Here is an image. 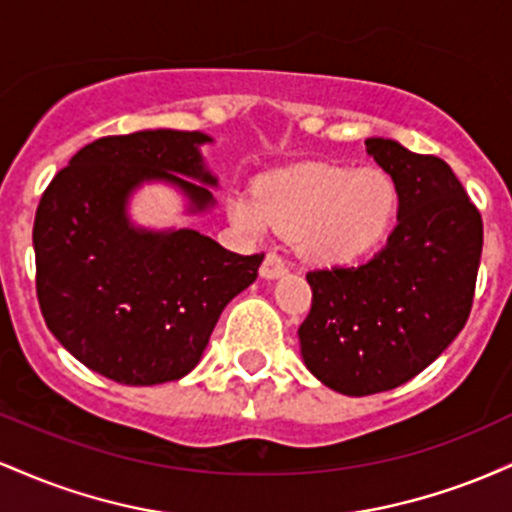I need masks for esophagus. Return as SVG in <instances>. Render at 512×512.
Here are the masks:
<instances>
[{
    "mask_svg": "<svg viewBox=\"0 0 512 512\" xmlns=\"http://www.w3.org/2000/svg\"><path fill=\"white\" fill-rule=\"evenodd\" d=\"M286 272H289V264H286L284 257H281L279 252H267V257H264L260 267V274L264 279H279V276H284Z\"/></svg>",
    "mask_w": 512,
    "mask_h": 512,
    "instance_id": "34e87169",
    "label": "esophagus"
}]
</instances>
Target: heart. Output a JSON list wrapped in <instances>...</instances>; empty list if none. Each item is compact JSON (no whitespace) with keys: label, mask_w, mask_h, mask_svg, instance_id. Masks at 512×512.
<instances>
[{"label":"heart","mask_w":512,"mask_h":512,"mask_svg":"<svg viewBox=\"0 0 512 512\" xmlns=\"http://www.w3.org/2000/svg\"><path fill=\"white\" fill-rule=\"evenodd\" d=\"M395 211L397 187L383 170L322 163L267 175L257 192H243L231 202V216L240 228L250 233L279 228L322 262L363 255L385 236Z\"/></svg>","instance_id":"obj_1"}]
</instances>
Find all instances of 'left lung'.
<instances>
[{"label": "left lung", "mask_w": 512, "mask_h": 512, "mask_svg": "<svg viewBox=\"0 0 512 512\" xmlns=\"http://www.w3.org/2000/svg\"><path fill=\"white\" fill-rule=\"evenodd\" d=\"M366 151L397 187V226L383 250L313 269L301 356L320 383L351 397L395 390L462 332L484 245L479 209L443 158L370 137Z\"/></svg>", "instance_id": "1"}]
</instances>
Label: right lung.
<instances>
[{"instance_id": "1", "label": "right lung", "mask_w": 512, "mask_h": 512, "mask_svg": "<svg viewBox=\"0 0 512 512\" xmlns=\"http://www.w3.org/2000/svg\"><path fill=\"white\" fill-rule=\"evenodd\" d=\"M207 142V134L178 129L96 139L40 197L33 248L45 325L76 361L120 385L190 373L223 308L264 260L192 228L146 231L127 219V197L149 180L178 187L192 214L214 207L207 185L216 178L199 154Z\"/></svg>"}]
</instances>
